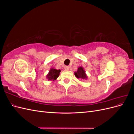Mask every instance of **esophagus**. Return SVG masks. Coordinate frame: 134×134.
I'll return each instance as SVG.
<instances>
[{
    "instance_id": "obj_1",
    "label": "esophagus",
    "mask_w": 134,
    "mask_h": 134,
    "mask_svg": "<svg viewBox=\"0 0 134 134\" xmlns=\"http://www.w3.org/2000/svg\"><path fill=\"white\" fill-rule=\"evenodd\" d=\"M64 69L65 70H68L69 69V66H64Z\"/></svg>"
}]
</instances>
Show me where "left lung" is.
<instances>
[{
    "label": "left lung",
    "instance_id": "8db88e82",
    "mask_svg": "<svg viewBox=\"0 0 134 134\" xmlns=\"http://www.w3.org/2000/svg\"><path fill=\"white\" fill-rule=\"evenodd\" d=\"M74 75L78 79H87V76L86 74V71L84 70V68L82 66H80L78 68V70L74 72Z\"/></svg>",
    "mask_w": 134,
    "mask_h": 134
}]
</instances>
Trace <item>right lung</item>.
Masks as SVG:
<instances>
[{
	"instance_id": "1",
	"label": "right lung",
	"mask_w": 134,
	"mask_h": 134,
	"mask_svg": "<svg viewBox=\"0 0 134 134\" xmlns=\"http://www.w3.org/2000/svg\"><path fill=\"white\" fill-rule=\"evenodd\" d=\"M60 71V70H57L56 69L51 68L48 74L46 75V78L48 80L54 81L59 77Z\"/></svg>"
}]
</instances>
